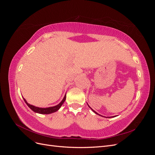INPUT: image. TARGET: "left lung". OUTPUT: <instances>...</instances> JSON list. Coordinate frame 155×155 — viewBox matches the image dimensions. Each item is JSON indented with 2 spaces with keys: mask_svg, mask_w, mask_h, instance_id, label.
<instances>
[{
  "mask_svg": "<svg viewBox=\"0 0 155 155\" xmlns=\"http://www.w3.org/2000/svg\"><path fill=\"white\" fill-rule=\"evenodd\" d=\"M88 107H89V106H88ZM90 108H91V107H90ZM91 109H92V111H93V112H95V113H96V114H98V115H100V116H101V115H100V114H98V113H97V112H96V111H94V110H93V109H92V108H91ZM112 117H114V116H112ZM109 118H110V117H109Z\"/></svg>",
  "mask_w": 155,
  "mask_h": 155,
  "instance_id": "8db88e82",
  "label": "left lung"
}]
</instances>
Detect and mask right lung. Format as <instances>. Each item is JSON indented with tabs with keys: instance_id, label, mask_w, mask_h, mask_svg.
<instances>
[{
	"instance_id": "1",
	"label": "right lung",
	"mask_w": 155,
	"mask_h": 155,
	"mask_svg": "<svg viewBox=\"0 0 155 155\" xmlns=\"http://www.w3.org/2000/svg\"><path fill=\"white\" fill-rule=\"evenodd\" d=\"M24 99L25 101L26 104H27V105L28 106L30 109L35 112H37V113H39V114H51V113H53V112H55L57 110H58L60 107L62 106V105L63 104V103L64 102L65 100H66V94L64 95V97L63 100L61 101L59 104L57 105L54 106V107H47V108H41V107H35L32 105L29 104L28 103H27L26 100L25 99V98H23Z\"/></svg>"
}]
</instances>
